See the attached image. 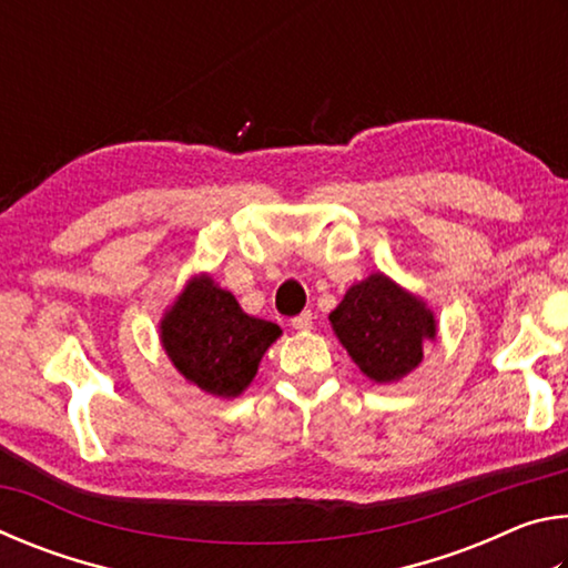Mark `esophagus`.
Wrapping results in <instances>:
<instances>
[{"label": "esophagus", "mask_w": 568, "mask_h": 568, "mask_svg": "<svg viewBox=\"0 0 568 568\" xmlns=\"http://www.w3.org/2000/svg\"><path fill=\"white\" fill-rule=\"evenodd\" d=\"M291 325L295 331H311L313 328V313L305 311L301 315H295V318L291 321Z\"/></svg>", "instance_id": "esophagus-1"}]
</instances>
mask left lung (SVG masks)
I'll list each match as a JSON object with an SVG mask.
<instances>
[{
    "label": "left lung",
    "mask_w": 568,
    "mask_h": 568,
    "mask_svg": "<svg viewBox=\"0 0 568 568\" xmlns=\"http://www.w3.org/2000/svg\"><path fill=\"white\" fill-rule=\"evenodd\" d=\"M328 321L363 376L378 386L410 376L438 335L428 303L381 271L351 285Z\"/></svg>",
    "instance_id": "left-lung-1"
}]
</instances>
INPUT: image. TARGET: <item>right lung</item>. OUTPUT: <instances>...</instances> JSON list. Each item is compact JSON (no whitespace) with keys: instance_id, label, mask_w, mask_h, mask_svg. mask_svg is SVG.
<instances>
[{"instance_id":"right-lung-1","label":"right lung","mask_w":568,"mask_h":568,"mask_svg":"<svg viewBox=\"0 0 568 568\" xmlns=\"http://www.w3.org/2000/svg\"><path fill=\"white\" fill-rule=\"evenodd\" d=\"M281 325L247 315L210 273L182 285L160 318L162 351L175 371L207 396L233 400L253 383Z\"/></svg>"}]
</instances>
